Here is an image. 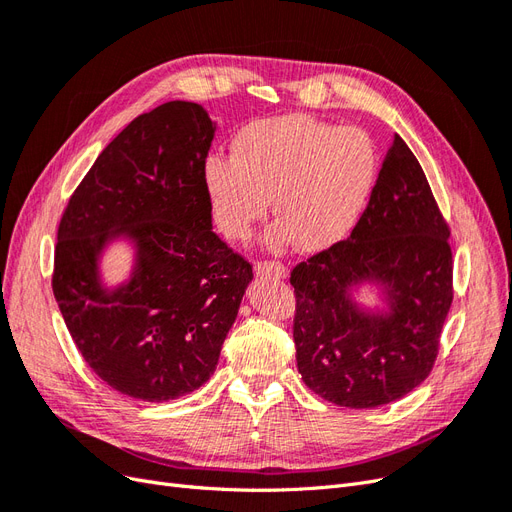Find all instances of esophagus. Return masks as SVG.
<instances>
[{
  "mask_svg": "<svg viewBox=\"0 0 512 512\" xmlns=\"http://www.w3.org/2000/svg\"><path fill=\"white\" fill-rule=\"evenodd\" d=\"M254 271H256V275L275 277V280H284V277L288 275L286 265L280 260H260V262H256Z\"/></svg>",
  "mask_w": 512,
  "mask_h": 512,
  "instance_id": "obj_1",
  "label": "esophagus"
}]
</instances>
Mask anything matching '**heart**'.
<instances>
[{
    "label": "heart",
    "instance_id": "b5f03b06",
    "mask_svg": "<svg viewBox=\"0 0 512 512\" xmlns=\"http://www.w3.org/2000/svg\"><path fill=\"white\" fill-rule=\"evenodd\" d=\"M380 151L363 128L307 115L254 121L232 143V158L205 162L213 220L228 239H247L269 211V243L320 252L346 239L374 196Z\"/></svg>",
    "mask_w": 512,
    "mask_h": 512
}]
</instances>
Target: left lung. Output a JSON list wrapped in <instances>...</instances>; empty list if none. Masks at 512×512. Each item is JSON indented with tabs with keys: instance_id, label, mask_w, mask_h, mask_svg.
Listing matches in <instances>:
<instances>
[{
	"instance_id": "left-lung-1",
	"label": "left lung",
	"mask_w": 512,
	"mask_h": 512,
	"mask_svg": "<svg viewBox=\"0 0 512 512\" xmlns=\"http://www.w3.org/2000/svg\"><path fill=\"white\" fill-rule=\"evenodd\" d=\"M448 235L421 164L395 134L350 237L290 273L292 337L309 389L361 410L401 399L431 374L455 292ZM365 279L387 286L391 315L351 303L349 286Z\"/></svg>"
}]
</instances>
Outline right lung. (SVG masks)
Listing matches in <instances>:
<instances>
[{"label": "right lung", "instance_id": "obj_1", "mask_svg": "<svg viewBox=\"0 0 512 512\" xmlns=\"http://www.w3.org/2000/svg\"><path fill=\"white\" fill-rule=\"evenodd\" d=\"M215 126L173 100L130 121L89 168L61 215L53 294L85 363L119 391L168 401L196 391L252 282V265L211 230L205 162ZM130 236L128 285L101 286L105 243Z\"/></svg>", "mask_w": 512, "mask_h": 512}]
</instances>
